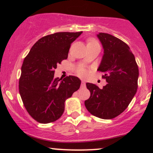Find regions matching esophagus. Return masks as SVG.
<instances>
[{"label":"esophagus","instance_id":"esophagus-1","mask_svg":"<svg viewBox=\"0 0 153 153\" xmlns=\"http://www.w3.org/2000/svg\"><path fill=\"white\" fill-rule=\"evenodd\" d=\"M81 87H83V88L85 87V82L84 81V80H82V82H81Z\"/></svg>","mask_w":153,"mask_h":153}]
</instances>
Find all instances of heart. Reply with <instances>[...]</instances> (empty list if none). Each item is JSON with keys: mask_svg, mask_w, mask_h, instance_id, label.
<instances>
[{"mask_svg": "<svg viewBox=\"0 0 153 153\" xmlns=\"http://www.w3.org/2000/svg\"><path fill=\"white\" fill-rule=\"evenodd\" d=\"M94 43H97V42H96V40L93 39H90L88 40L87 45H90V44H94ZM76 72L79 75H80V76H85V75H87L88 74L87 70L85 69V68H83V67H78V68H77Z\"/></svg>", "mask_w": 153, "mask_h": 153, "instance_id": "1", "label": "heart"}]
</instances>
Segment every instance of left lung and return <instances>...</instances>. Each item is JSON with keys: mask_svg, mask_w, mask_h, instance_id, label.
I'll list each match as a JSON object with an SVG mask.
<instances>
[{"mask_svg": "<svg viewBox=\"0 0 153 153\" xmlns=\"http://www.w3.org/2000/svg\"><path fill=\"white\" fill-rule=\"evenodd\" d=\"M103 55L98 71L104 73L102 78L108 83L103 88L87 82L91 96L85 101L87 110L92 115L111 119L122 114L134 98L137 89L139 70L129 46L119 39L99 33Z\"/></svg>", "mask_w": 153, "mask_h": 153, "instance_id": "obj_1", "label": "left lung"}]
</instances>
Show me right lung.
Segmentation results:
<instances>
[{
    "mask_svg": "<svg viewBox=\"0 0 153 153\" xmlns=\"http://www.w3.org/2000/svg\"><path fill=\"white\" fill-rule=\"evenodd\" d=\"M82 33L57 32L43 36L24 59L19 93L26 111L36 122L47 124L57 120L64 112L65 101L80 88L78 77L69 75L62 80L54 78V74Z\"/></svg>",
    "mask_w": 153,
    "mask_h": 153,
    "instance_id": "obj_1",
    "label": "right lung"
}]
</instances>
